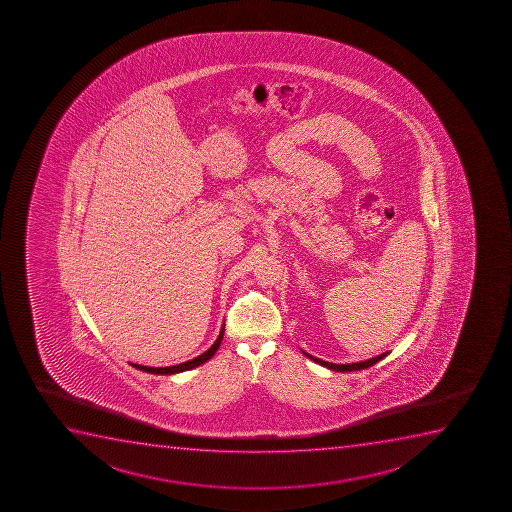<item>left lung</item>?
<instances>
[{
    "mask_svg": "<svg viewBox=\"0 0 512 512\" xmlns=\"http://www.w3.org/2000/svg\"><path fill=\"white\" fill-rule=\"evenodd\" d=\"M307 355V353H305ZM310 360L315 361V363H319L322 367L331 368V370H336V372H355V370H363V368L372 367L375 365L377 361L382 360L384 356H387V353H382V355L375 356V358H370V360L358 361V363H348V365H336V363H329V361L319 360V358H315V356L307 355Z\"/></svg>",
    "mask_w": 512,
    "mask_h": 512,
    "instance_id": "1",
    "label": "left lung"
}]
</instances>
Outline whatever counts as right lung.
Masks as SVG:
<instances>
[{
	"label": "right lung",
	"mask_w": 512,
	"mask_h": 512,
	"mask_svg": "<svg viewBox=\"0 0 512 512\" xmlns=\"http://www.w3.org/2000/svg\"><path fill=\"white\" fill-rule=\"evenodd\" d=\"M224 336V327L223 331L219 332V337L216 339V343L212 344L211 348L207 349L205 353L197 356V358H193V360L185 361V363H180V365H173V367H164V368H154V367H144V365H135L132 363L133 367L139 368L142 372L147 373H156V375H173V373L187 372V370H192V368L199 367L202 363H205L207 360H211L214 353H216L219 346H221V341H223Z\"/></svg>",
	"instance_id": "obj_1"
}]
</instances>
